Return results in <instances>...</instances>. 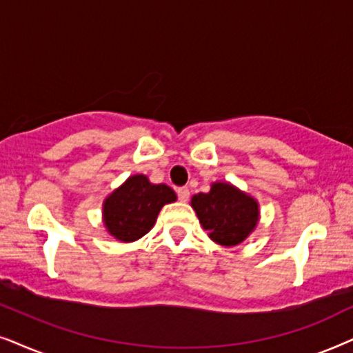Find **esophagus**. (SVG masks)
Masks as SVG:
<instances>
[{"label": "esophagus", "instance_id": "34e87169", "mask_svg": "<svg viewBox=\"0 0 353 353\" xmlns=\"http://www.w3.org/2000/svg\"><path fill=\"white\" fill-rule=\"evenodd\" d=\"M176 192H177V199H179L181 201H187L190 199V192L187 187H179Z\"/></svg>", "mask_w": 353, "mask_h": 353}]
</instances>
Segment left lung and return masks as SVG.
Wrapping results in <instances>:
<instances>
[{
    "mask_svg": "<svg viewBox=\"0 0 353 353\" xmlns=\"http://www.w3.org/2000/svg\"><path fill=\"white\" fill-rule=\"evenodd\" d=\"M192 206L210 237L225 247L241 243L258 221L256 201L223 182L211 185L208 194L195 195Z\"/></svg>",
    "mask_w": 353,
    "mask_h": 353,
    "instance_id": "left-lung-1",
    "label": "left lung"
}]
</instances>
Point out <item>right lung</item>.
I'll return each mask as SVG.
<instances>
[{
  "label": "right lung",
  "mask_w": 353,
  "mask_h": 353,
  "mask_svg": "<svg viewBox=\"0 0 353 353\" xmlns=\"http://www.w3.org/2000/svg\"><path fill=\"white\" fill-rule=\"evenodd\" d=\"M174 200L176 194L168 185L150 184L142 174L132 176L106 199L105 225L119 241L134 242L153 228L159 210Z\"/></svg>",
  "instance_id": "1"
}]
</instances>
